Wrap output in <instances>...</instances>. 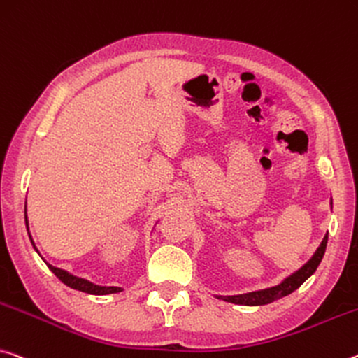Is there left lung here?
Returning <instances> with one entry per match:
<instances>
[{"instance_id": "8db88e82", "label": "left lung", "mask_w": 358, "mask_h": 358, "mask_svg": "<svg viewBox=\"0 0 358 358\" xmlns=\"http://www.w3.org/2000/svg\"><path fill=\"white\" fill-rule=\"evenodd\" d=\"M330 206L333 207V202L330 201ZM327 242H328V232L323 237V241L320 242V245L314 255L306 261V263L301 266V268L292 272L290 275H287L280 283H277L274 287L269 288H263V290H255V292H248V293H242V294H231V296H221V294H215V298L223 299L226 303H232V304H241V306H264L269 303H274L277 299H280L287 294L293 293L296 288H299L303 283L309 279V277L314 274L315 269L319 268L320 261L325 255V248H327Z\"/></svg>"}]
</instances>
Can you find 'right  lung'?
<instances>
[{"label": "right lung", "instance_id": "add662e5", "mask_svg": "<svg viewBox=\"0 0 358 358\" xmlns=\"http://www.w3.org/2000/svg\"><path fill=\"white\" fill-rule=\"evenodd\" d=\"M25 224H27V231H28V220H27V202H25ZM28 236H30V232H28ZM30 241L33 243V247H35V242H33L31 236H30ZM36 250V247H35ZM38 252V250H36ZM39 253V252H38ZM41 257V255H39ZM43 258V257H41ZM44 263L48 264V268L54 272V274L59 277V279L65 283L66 287L70 288H75V290L79 292H84V293H89V294H111V293H119L122 292L121 287H106V285H97V283L90 282L87 279H83V277H78L75 274H71V272H68L65 269H60V268H55V266L49 264L48 261H44Z\"/></svg>", "mask_w": 358, "mask_h": 358}]
</instances>
